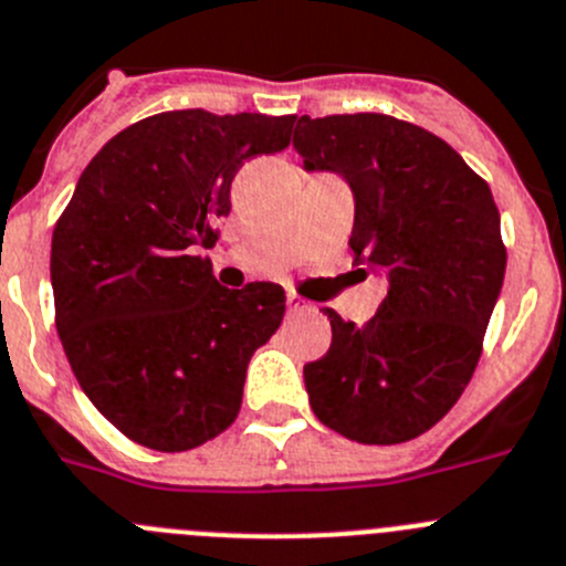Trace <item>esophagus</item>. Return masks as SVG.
<instances>
[{"mask_svg":"<svg viewBox=\"0 0 566 566\" xmlns=\"http://www.w3.org/2000/svg\"><path fill=\"white\" fill-rule=\"evenodd\" d=\"M287 310H290V313H310L313 307H310L304 298H298L295 293H287Z\"/></svg>","mask_w":566,"mask_h":566,"instance_id":"esophagus-1","label":"esophagus"}]
</instances>
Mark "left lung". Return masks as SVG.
<instances>
[{
  "instance_id": "obj_1",
  "label": "left lung",
  "mask_w": 566,
  "mask_h": 566,
  "mask_svg": "<svg viewBox=\"0 0 566 566\" xmlns=\"http://www.w3.org/2000/svg\"><path fill=\"white\" fill-rule=\"evenodd\" d=\"M293 149L307 171L344 177L355 262L389 284L364 327L324 310L333 344L304 366L310 406L346 440L420 437L471 380L505 279L491 188L446 140L375 112L302 115Z\"/></svg>"
}]
</instances>
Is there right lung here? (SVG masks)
I'll list each match as a JSON object with an SVG mask.
<instances>
[{"instance_id": "obj_1", "label": "right lung", "mask_w": 566, "mask_h": 566, "mask_svg": "<svg viewBox=\"0 0 566 566\" xmlns=\"http://www.w3.org/2000/svg\"><path fill=\"white\" fill-rule=\"evenodd\" d=\"M293 115L160 112L118 132L55 222V327L84 395L129 440L188 451L226 431L253 353L284 318V290L222 287L217 217L248 157L290 144Z\"/></svg>"}]
</instances>
